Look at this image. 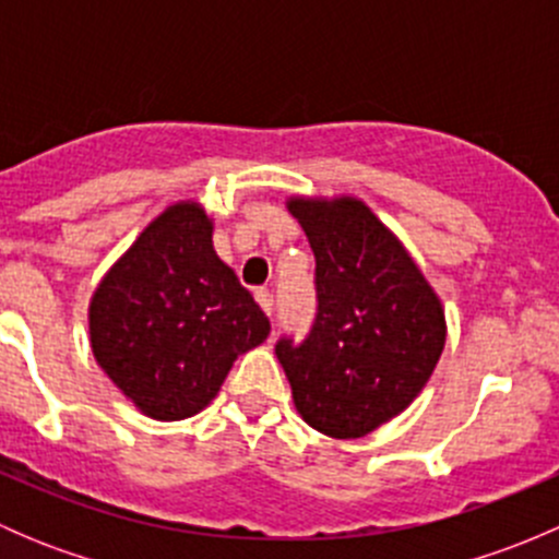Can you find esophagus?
Wrapping results in <instances>:
<instances>
[{
    "label": "esophagus",
    "mask_w": 559,
    "mask_h": 559,
    "mask_svg": "<svg viewBox=\"0 0 559 559\" xmlns=\"http://www.w3.org/2000/svg\"><path fill=\"white\" fill-rule=\"evenodd\" d=\"M253 297H257L259 308H262L264 313L273 316V311H275V300H273V295H270V289H257V292H253Z\"/></svg>",
    "instance_id": "34e87169"
}]
</instances>
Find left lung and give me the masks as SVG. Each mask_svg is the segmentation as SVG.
Listing matches in <instances>:
<instances>
[{
    "instance_id": "left-lung-1",
    "label": "left lung",
    "mask_w": 559,
    "mask_h": 559,
    "mask_svg": "<svg viewBox=\"0 0 559 559\" xmlns=\"http://www.w3.org/2000/svg\"><path fill=\"white\" fill-rule=\"evenodd\" d=\"M316 257L319 313L300 346L278 341L295 408L352 441L403 414L430 381L447 316L397 235L357 197H289Z\"/></svg>"
}]
</instances>
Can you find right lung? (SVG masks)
Returning a JSON list of instances; mask_svg holds the SVG:
<instances>
[{
  "label": "right lung",
  "instance_id": "obj_1",
  "mask_svg": "<svg viewBox=\"0 0 559 559\" xmlns=\"http://www.w3.org/2000/svg\"><path fill=\"white\" fill-rule=\"evenodd\" d=\"M270 321L213 248L194 200L165 207L116 259L88 302L92 352L140 414L178 421L216 397Z\"/></svg>",
  "mask_w": 559,
  "mask_h": 559
}]
</instances>
